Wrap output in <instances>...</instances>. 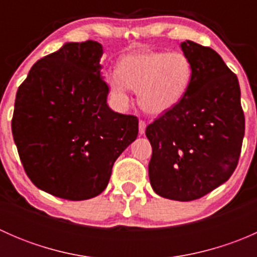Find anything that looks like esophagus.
I'll return each mask as SVG.
<instances>
[{"instance_id": "34e87169", "label": "esophagus", "mask_w": 257, "mask_h": 257, "mask_svg": "<svg viewBox=\"0 0 257 257\" xmlns=\"http://www.w3.org/2000/svg\"><path fill=\"white\" fill-rule=\"evenodd\" d=\"M145 128H147V123L144 120H139V133L144 134Z\"/></svg>"}]
</instances>
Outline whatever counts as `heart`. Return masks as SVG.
<instances>
[{"instance_id":"b5f03b06","label":"heart","mask_w":257,"mask_h":257,"mask_svg":"<svg viewBox=\"0 0 257 257\" xmlns=\"http://www.w3.org/2000/svg\"><path fill=\"white\" fill-rule=\"evenodd\" d=\"M191 79L193 64L184 52L142 51L119 59L116 73L108 77V85L118 104L129 102L131 88L138 92L144 112L159 115L181 102Z\"/></svg>"}]
</instances>
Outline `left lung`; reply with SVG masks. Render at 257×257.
<instances>
[{
	"mask_svg": "<svg viewBox=\"0 0 257 257\" xmlns=\"http://www.w3.org/2000/svg\"><path fill=\"white\" fill-rule=\"evenodd\" d=\"M181 49L193 64L190 87L145 134L153 149V190L163 198L191 201L229 180L236 169L245 115L239 80L221 57L191 41L181 43Z\"/></svg>",
	"mask_w": 257,
	"mask_h": 257,
	"instance_id": "obj_1",
	"label": "left lung"
}]
</instances>
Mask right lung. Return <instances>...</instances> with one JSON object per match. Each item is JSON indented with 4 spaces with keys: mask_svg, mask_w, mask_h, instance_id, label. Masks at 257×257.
Returning <instances> with one entry per match:
<instances>
[{
    "mask_svg": "<svg viewBox=\"0 0 257 257\" xmlns=\"http://www.w3.org/2000/svg\"><path fill=\"white\" fill-rule=\"evenodd\" d=\"M102 45L66 43L18 87L12 134L27 177L41 190L85 200L108 185L116 158L138 136V118L108 107Z\"/></svg>",
    "mask_w": 257,
    "mask_h": 257,
    "instance_id": "1",
    "label": "right lung"
}]
</instances>
